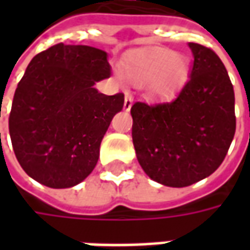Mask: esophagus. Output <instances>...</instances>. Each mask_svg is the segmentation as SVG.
<instances>
[{
    "label": "esophagus",
    "mask_w": 250,
    "mask_h": 250,
    "mask_svg": "<svg viewBox=\"0 0 250 250\" xmlns=\"http://www.w3.org/2000/svg\"><path fill=\"white\" fill-rule=\"evenodd\" d=\"M131 105H132V98H131L130 93H125V111H130Z\"/></svg>",
    "instance_id": "34e87169"
}]
</instances>
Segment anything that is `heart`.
<instances>
[{
	"label": "heart",
	"mask_w": 250,
	"mask_h": 250,
	"mask_svg": "<svg viewBox=\"0 0 250 250\" xmlns=\"http://www.w3.org/2000/svg\"><path fill=\"white\" fill-rule=\"evenodd\" d=\"M122 72L130 82L145 84L152 82L157 92H167L188 75V62L184 57L166 48H152L127 56L122 62Z\"/></svg>",
	"instance_id": "heart-1"
}]
</instances>
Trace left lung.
<instances>
[{"label": "left lung", "instance_id": "obj_1", "mask_svg": "<svg viewBox=\"0 0 250 250\" xmlns=\"http://www.w3.org/2000/svg\"><path fill=\"white\" fill-rule=\"evenodd\" d=\"M193 68L171 100L131 107L132 142L145 173L158 184L185 188L220 167L236 132L234 91L221 59L190 42Z\"/></svg>", "mask_w": 250, "mask_h": 250}]
</instances>
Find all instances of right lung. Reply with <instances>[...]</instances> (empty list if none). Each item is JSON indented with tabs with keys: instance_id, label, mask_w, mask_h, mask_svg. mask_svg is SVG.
I'll return each instance as SVG.
<instances>
[{
	"instance_id": "obj_1",
	"label": "right lung",
	"mask_w": 250,
	"mask_h": 250,
	"mask_svg": "<svg viewBox=\"0 0 250 250\" xmlns=\"http://www.w3.org/2000/svg\"><path fill=\"white\" fill-rule=\"evenodd\" d=\"M109 76L107 53L93 46L60 42L32 59L9 115L14 154L30 178L65 188L92 173L104 134L125 104L123 93L93 88Z\"/></svg>"
}]
</instances>
